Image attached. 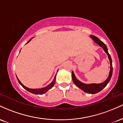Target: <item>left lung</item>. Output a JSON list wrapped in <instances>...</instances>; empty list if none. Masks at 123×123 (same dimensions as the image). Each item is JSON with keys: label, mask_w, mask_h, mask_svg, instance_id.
Wrapping results in <instances>:
<instances>
[{"label": "left lung", "mask_w": 123, "mask_h": 123, "mask_svg": "<svg viewBox=\"0 0 123 123\" xmlns=\"http://www.w3.org/2000/svg\"><path fill=\"white\" fill-rule=\"evenodd\" d=\"M90 37L95 42V43H97V44H98L99 46L101 47H102L104 49V51L107 54L108 56V58L110 61V65H111V69H110L109 73V76L108 78L106 79L105 81L103 83H91V84H85V83L81 82L79 81L77 78L76 77L75 75H74V72L72 71V80L73 83L75 84V85L77 86V87L81 89V90H83V91H84L85 92L88 93V94H96V93H98L101 91V90H102L106 86L107 84H108V83L109 82L110 80H111V76H112V73H113V66H112V61H111V55L108 53V50L107 46H106L105 43H104L101 40H100L98 37H97L96 36H94V35H90Z\"/></svg>", "instance_id": "1"}]
</instances>
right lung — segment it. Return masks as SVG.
I'll return each mask as SVG.
<instances>
[{
    "instance_id": "right-lung-1",
    "label": "right lung",
    "mask_w": 123,
    "mask_h": 123,
    "mask_svg": "<svg viewBox=\"0 0 123 123\" xmlns=\"http://www.w3.org/2000/svg\"><path fill=\"white\" fill-rule=\"evenodd\" d=\"M32 39H31L30 40L28 41V42L26 44H27V43H29V42H30L31 40H32ZM58 70H57V72H58ZM56 76H57V74H56L55 76V77H54V78L53 81H52V82L50 84H49V85L46 86V87H44V88H35V89L28 88V87H26V86H25L24 85V84H22V83H21V81H19V80L18 79L17 76V80H18V82H19V84H20L22 86V87H23V88H24V89H25V90H27L28 91H29V92L32 93V94H40V95H42V94H44V93H46V92H47V91H49V90H50V89L52 87H53V86H54L55 83Z\"/></svg>"
}]
</instances>
